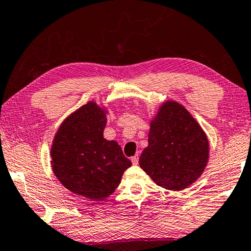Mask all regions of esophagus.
I'll list each match as a JSON object with an SVG mask.
<instances>
[{
	"mask_svg": "<svg viewBox=\"0 0 251 251\" xmlns=\"http://www.w3.org/2000/svg\"><path fill=\"white\" fill-rule=\"evenodd\" d=\"M132 163L134 165L138 164V163H139V155H135V156L132 157Z\"/></svg>",
	"mask_w": 251,
	"mask_h": 251,
	"instance_id": "34e87169",
	"label": "esophagus"
}]
</instances>
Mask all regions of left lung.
<instances>
[{
	"label": "left lung",
	"mask_w": 251,
	"mask_h": 251,
	"mask_svg": "<svg viewBox=\"0 0 251 251\" xmlns=\"http://www.w3.org/2000/svg\"><path fill=\"white\" fill-rule=\"evenodd\" d=\"M208 158L209 142L201 126L182 105L164 103L150 125L141 169L156 185L181 190L201 176Z\"/></svg>",
	"instance_id": "8db88e82"
}]
</instances>
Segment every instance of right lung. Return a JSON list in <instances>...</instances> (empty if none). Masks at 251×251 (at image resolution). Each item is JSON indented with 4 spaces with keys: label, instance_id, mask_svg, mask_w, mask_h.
Listing matches in <instances>:
<instances>
[{
    "label": "right lung",
    "instance_id": "1",
    "mask_svg": "<svg viewBox=\"0 0 251 251\" xmlns=\"http://www.w3.org/2000/svg\"><path fill=\"white\" fill-rule=\"evenodd\" d=\"M105 123L104 111L87 103L62 124L50 152L63 186L91 201L108 198L132 165L118 143L103 138Z\"/></svg>",
    "mask_w": 251,
    "mask_h": 251
}]
</instances>
